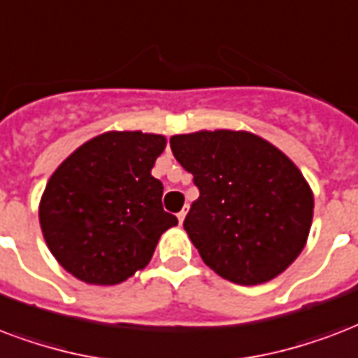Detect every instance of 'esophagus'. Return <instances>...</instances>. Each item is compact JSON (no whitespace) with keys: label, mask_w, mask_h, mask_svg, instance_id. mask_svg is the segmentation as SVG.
I'll list each match as a JSON object with an SVG mask.
<instances>
[{"label":"esophagus","mask_w":358,"mask_h":358,"mask_svg":"<svg viewBox=\"0 0 358 358\" xmlns=\"http://www.w3.org/2000/svg\"><path fill=\"white\" fill-rule=\"evenodd\" d=\"M187 213H189V206H185V208L177 213V219H179V222H182L185 220V217H187Z\"/></svg>","instance_id":"34e87169"}]
</instances>
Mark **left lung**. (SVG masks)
I'll return each mask as SVG.
<instances>
[{"label":"left lung","mask_w":358,"mask_h":358,"mask_svg":"<svg viewBox=\"0 0 358 358\" xmlns=\"http://www.w3.org/2000/svg\"><path fill=\"white\" fill-rule=\"evenodd\" d=\"M169 147L200 190L182 227L203 262L238 285L264 283L287 270L313 217L300 169L249 131L173 136Z\"/></svg>","instance_id":"8db88e82"}]
</instances>
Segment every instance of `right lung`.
Listing matches in <instances>:
<instances>
[{
  "mask_svg": "<svg viewBox=\"0 0 358 358\" xmlns=\"http://www.w3.org/2000/svg\"><path fill=\"white\" fill-rule=\"evenodd\" d=\"M166 139L107 131L80 145L48 179L39 220L48 249L71 275L117 285L149 264L160 236L176 227L164 185L150 169Z\"/></svg>",
  "mask_w": 358,
  "mask_h": 358,
  "instance_id": "1",
  "label": "right lung"
}]
</instances>
